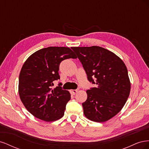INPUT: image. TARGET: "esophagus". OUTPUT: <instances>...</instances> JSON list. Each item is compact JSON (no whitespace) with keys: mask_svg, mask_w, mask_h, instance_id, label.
<instances>
[{"mask_svg":"<svg viewBox=\"0 0 149 149\" xmlns=\"http://www.w3.org/2000/svg\"><path fill=\"white\" fill-rule=\"evenodd\" d=\"M78 89H72V90H71L70 91V93H71V94H75L76 93L78 92Z\"/></svg>","mask_w":149,"mask_h":149,"instance_id":"1","label":"esophagus"}]
</instances>
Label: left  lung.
Returning <instances> with one entry per match:
<instances>
[{
  "instance_id": "8db88e82",
  "label": "left lung",
  "mask_w": 149,
  "mask_h": 149,
  "mask_svg": "<svg viewBox=\"0 0 149 149\" xmlns=\"http://www.w3.org/2000/svg\"><path fill=\"white\" fill-rule=\"evenodd\" d=\"M83 65L88 79L97 87L86 91L82 103L84 114L89 120L102 123L113 118L129 97L130 83L124 63L107 49L93 46L72 47Z\"/></svg>"
}]
</instances>
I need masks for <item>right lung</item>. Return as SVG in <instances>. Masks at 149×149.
I'll use <instances>...</instances> for the list:
<instances>
[{
    "label": "right lung",
    "instance_id": "obj_1",
    "mask_svg": "<svg viewBox=\"0 0 149 149\" xmlns=\"http://www.w3.org/2000/svg\"><path fill=\"white\" fill-rule=\"evenodd\" d=\"M76 58L70 48L49 47L35 52L24 63L19 75V96L26 109L37 118L49 122L63 116L70 93L62 89L61 83L52 89L53 82L60 78V63Z\"/></svg>",
    "mask_w": 149,
    "mask_h": 149
}]
</instances>
